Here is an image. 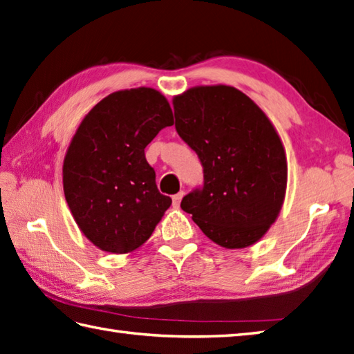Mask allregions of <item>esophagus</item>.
Instances as JSON below:
<instances>
[{"label": "esophagus", "mask_w": 354, "mask_h": 354, "mask_svg": "<svg viewBox=\"0 0 354 354\" xmlns=\"http://www.w3.org/2000/svg\"><path fill=\"white\" fill-rule=\"evenodd\" d=\"M184 196V192H179L176 193V195H173V207H179V204H181V199Z\"/></svg>", "instance_id": "obj_1"}]
</instances>
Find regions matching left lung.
Returning <instances> with one entry per match:
<instances>
[{"instance_id":"1","label":"left lung","mask_w":354,"mask_h":354,"mask_svg":"<svg viewBox=\"0 0 354 354\" xmlns=\"http://www.w3.org/2000/svg\"><path fill=\"white\" fill-rule=\"evenodd\" d=\"M173 107L178 135L204 170L181 209L221 247L254 244L278 218L287 187L286 151L272 122L230 86L193 87Z\"/></svg>"}]
</instances>
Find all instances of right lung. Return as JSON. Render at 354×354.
<instances>
[{
    "label": "right lung",
    "instance_id": "1",
    "mask_svg": "<svg viewBox=\"0 0 354 354\" xmlns=\"http://www.w3.org/2000/svg\"><path fill=\"white\" fill-rule=\"evenodd\" d=\"M171 124L167 100L149 87L110 93L80 124L64 158L62 184L76 224L101 250H136L170 207L144 149Z\"/></svg>",
    "mask_w": 354,
    "mask_h": 354
}]
</instances>
